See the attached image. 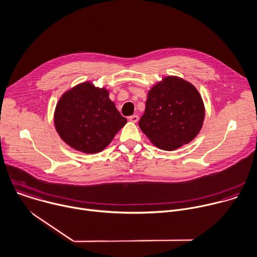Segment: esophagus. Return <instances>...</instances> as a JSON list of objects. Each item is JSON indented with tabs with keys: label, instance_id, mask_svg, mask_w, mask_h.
<instances>
[{
	"label": "esophagus",
	"instance_id": "esophagus-1",
	"mask_svg": "<svg viewBox=\"0 0 257 257\" xmlns=\"http://www.w3.org/2000/svg\"><path fill=\"white\" fill-rule=\"evenodd\" d=\"M128 120L132 122H137L139 120V116L138 115H132L128 117Z\"/></svg>",
	"mask_w": 257,
	"mask_h": 257
}]
</instances>
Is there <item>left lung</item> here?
<instances>
[{
  "label": "left lung",
  "mask_w": 257,
  "mask_h": 257,
  "mask_svg": "<svg viewBox=\"0 0 257 257\" xmlns=\"http://www.w3.org/2000/svg\"><path fill=\"white\" fill-rule=\"evenodd\" d=\"M204 114L206 109L197 89L180 77L167 76L148 92L139 126L153 145L174 151L198 135Z\"/></svg>",
  "instance_id": "1"
}]
</instances>
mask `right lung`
I'll use <instances>...</instances> for the list:
<instances>
[{
    "label": "right lung",
    "instance_id": "1",
    "mask_svg": "<svg viewBox=\"0 0 257 257\" xmlns=\"http://www.w3.org/2000/svg\"><path fill=\"white\" fill-rule=\"evenodd\" d=\"M54 122L60 138L68 146L85 154H96L111 143L127 120L109 99L106 88L87 81L61 96Z\"/></svg>",
    "mask_w": 257,
    "mask_h": 257
}]
</instances>
